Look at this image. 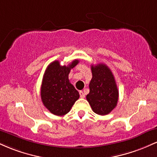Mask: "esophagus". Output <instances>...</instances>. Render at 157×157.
Segmentation results:
<instances>
[{
	"instance_id": "1",
	"label": "esophagus",
	"mask_w": 157,
	"mask_h": 157,
	"mask_svg": "<svg viewBox=\"0 0 157 157\" xmlns=\"http://www.w3.org/2000/svg\"><path fill=\"white\" fill-rule=\"evenodd\" d=\"M79 93H80V97H81V98H84V97H85V94L83 93V91H80Z\"/></svg>"
}]
</instances>
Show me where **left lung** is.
I'll return each mask as SVG.
<instances>
[{
	"instance_id": "8db88e82",
	"label": "left lung",
	"mask_w": 157,
	"mask_h": 157,
	"mask_svg": "<svg viewBox=\"0 0 157 157\" xmlns=\"http://www.w3.org/2000/svg\"><path fill=\"white\" fill-rule=\"evenodd\" d=\"M92 79L86 96L91 109L99 115L109 114L117 106L119 91L110 68L105 64L91 66Z\"/></svg>"
}]
</instances>
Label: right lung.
I'll return each mask as SVG.
<instances>
[{"label":"right lung","mask_w":157,"mask_h":157,"mask_svg":"<svg viewBox=\"0 0 157 157\" xmlns=\"http://www.w3.org/2000/svg\"><path fill=\"white\" fill-rule=\"evenodd\" d=\"M78 63V60H75L68 66H60V62L55 60L45 71L41 85V100L53 114H66L79 99V92L68 80L70 71Z\"/></svg>","instance_id":"right-lung-1"}]
</instances>
